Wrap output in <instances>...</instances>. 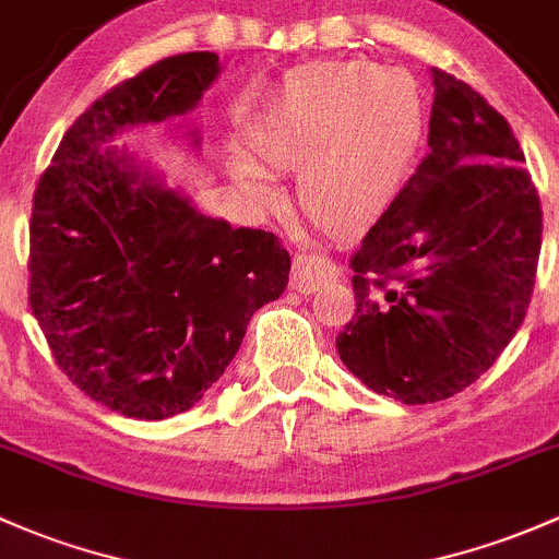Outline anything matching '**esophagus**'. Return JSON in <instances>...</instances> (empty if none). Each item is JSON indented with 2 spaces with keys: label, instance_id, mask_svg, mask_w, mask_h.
<instances>
[{
  "label": "esophagus",
  "instance_id": "34e87169",
  "mask_svg": "<svg viewBox=\"0 0 559 559\" xmlns=\"http://www.w3.org/2000/svg\"><path fill=\"white\" fill-rule=\"evenodd\" d=\"M337 275V264L316 254H297L295 264H292V286H295L299 295H313L326 281H334Z\"/></svg>",
  "mask_w": 559,
  "mask_h": 559
}]
</instances>
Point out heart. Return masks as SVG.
Instances as JSON below:
<instances>
[{"mask_svg":"<svg viewBox=\"0 0 559 559\" xmlns=\"http://www.w3.org/2000/svg\"><path fill=\"white\" fill-rule=\"evenodd\" d=\"M423 133V96L409 72L372 61L308 63L286 78L233 150L230 171L260 209L278 201L273 171H299V205L334 233L378 222L402 192Z\"/></svg>","mask_w":559,"mask_h":559,"instance_id":"b5f03b06","label":"heart"}]
</instances>
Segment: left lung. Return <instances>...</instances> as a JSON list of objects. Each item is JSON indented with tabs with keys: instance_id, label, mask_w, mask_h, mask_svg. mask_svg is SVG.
I'll return each instance as SVG.
<instances>
[{
	"instance_id": "left-lung-1",
	"label": "left lung",
	"mask_w": 559,
	"mask_h": 559,
	"mask_svg": "<svg viewBox=\"0 0 559 559\" xmlns=\"http://www.w3.org/2000/svg\"><path fill=\"white\" fill-rule=\"evenodd\" d=\"M428 152L350 257L356 313L345 367L404 404L442 402L496 364L525 321L542 254V201L512 128L431 69Z\"/></svg>"
}]
</instances>
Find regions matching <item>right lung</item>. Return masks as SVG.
Returning <instances> with one entry per match:
<instances>
[{
  "instance_id": "add662e5",
  "label": "right lung",
  "mask_w": 559,
  "mask_h": 559,
  "mask_svg": "<svg viewBox=\"0 0 559 559\" xmlns=\"http://www.w3.org/2000/svg\"><path fill=\"white\" fill-rule=\"evenodd\" d=\"M219 72L216 52H181L111 87L74 120L34 192L28 305L61 372L126 418L195 407L251 316L289 284L292 257L273 233L203 216L109 146L126 128L195 109Z\"/></svg>"
}]
</instances>
